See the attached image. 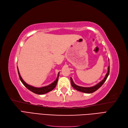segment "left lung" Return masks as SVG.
Listing matches in <instances>:
<instances>
[{
    "mask_svg": "<svg viewBox=\"0 0 128 128\" xmlns=\"http://www.w3.org/2000/svg\"><path fill=\"white\" fill-rule=\"evenodd\" d=\"M109 74H110V65L108 67V72L106 74L105 77H104V78L101 81V82H99L98 84H96V86L92 87H88V88L80 86H77V85H76L74 83L72 79V77H70L71 84L72 86L77 91H79L80 92H84V93H86V94H91V93L94 92L96 91L99 88H100L102 86V84L104 83V82H105L106 80H107L108 75H109Z\"/></svg>",
    "mask_w": 128,
    "mask_h": 128,
    "instance_id": "left-lung-1",
    "label": "left lung"
}]
</instances>
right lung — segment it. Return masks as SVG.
Listing matches in <instances>:
<instances>
[{"instance_id":"obj_1","label":"right lung","mask_w":128,"mask_h":128,"mask_svg":"<svg viewBox=\"0 0 128 128\" xmlns=\"http://www.w3.org/2000/svg\"><path fill=\"white\" fill-rule=\"evenodd\" d=\"M18 76H19V77H20V80L21 81V82L23 83V84H24V86L27 88L28 89V90H29L30 91L34 93V94H46V93H48L50 91L53 90L56 86V84H57L58 80V78H59V73H58V77H57L56 80L55 81H54V82L52 83H51V84L48 85V86H46L41 87V88H36V87L32 86H30V85L24 82V80L22 78V77H21V76L20 74V72H19L18 68Z\"/></svg>"}]
</instances>
